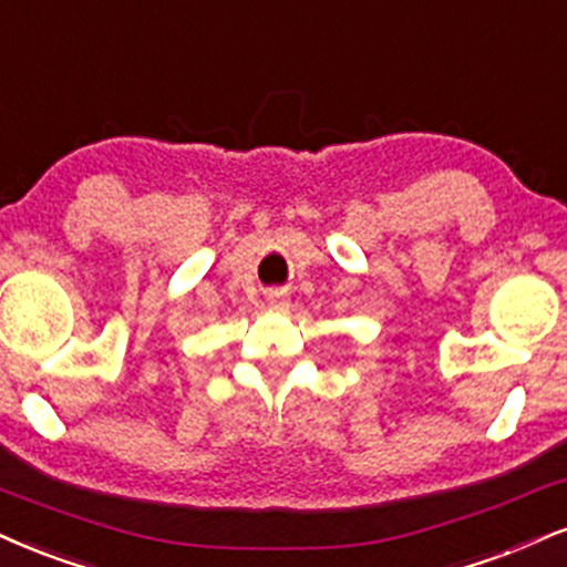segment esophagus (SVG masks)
I'll return each instance as SVG.
<instances>
[{"label":"esophagus","instance_id":"1","mask_svg":"<svg viewBox=\"0 0 567 567\" xmlns=\"http://www.w3.org/2000/svg\"><path fill=\"white\" fill-rule=\"evenodd\" d=\"M277 298H279V296H275V301H271V303H275V306H285L282 301H277Z\"/></svg>","mask_w":567,"mask_h":567}]
</instances>
